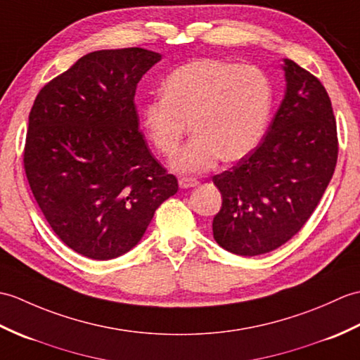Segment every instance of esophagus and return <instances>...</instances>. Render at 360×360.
<instances>
[{
    "label": "esophagus",
    "mask_w": 360,
    "mask_h": 360,
    "mask_svg": "<svg viewBox=\"0 0 360 360\" xmlns=\"http://www.w3.org/2000/svg\"><path fill=\"white\" fill-rule=\"evenodd\" d=\"M198 185V180L193 179V177H181L179 180V186L181 189H189V188H195Z\"/></svg>",
    "instance_id": "esophagus-1"
}]
</instances>
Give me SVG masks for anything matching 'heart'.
Wrapping results in <instances>:
<instances>
[{
	"mask_svg": "<svg viewBox=\"0 0 360 360\" xmlns=\"http://www.w3.org/2000/svg\"><path fill=\"white\" fill-rule=\"evenodd\" d=\"M273 87L265 72L200 58L171 72L163 97L141 109L143 126L158 153L172 155L188 129L193 137L172 158L179 174L210 171L223 157L236 162L257 146L266 129Z\"/></svg>",
	"mask_w": 360,
	"mask_h": 360,
	"instance_id": "heart-1",
	"label": "heart"
}]
</instances>
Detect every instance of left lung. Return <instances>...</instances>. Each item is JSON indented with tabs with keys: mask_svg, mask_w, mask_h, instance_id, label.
<instances>
[{
	"mask_svg": "<svg viewBox=\"0 0 360 360\" xmlns=\"http://www.w3.org/2000/svg\"><path fill=\"white\" fill-rule=\"evenodd\" d=\"M282 69L285 97L265 137L236 166L212 177L221 194L212 234L237 255L266 254L297 234L338 162L336 118L323 84L288 58Z\"/></svg>",
	"mask_w": 360,
	"mask_h": 360,
	"instance_id": "1",
	"label": "left lung"
}]
</instances>
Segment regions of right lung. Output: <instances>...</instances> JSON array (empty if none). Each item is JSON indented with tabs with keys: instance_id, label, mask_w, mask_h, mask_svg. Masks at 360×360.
<instances>
[{
	"instance_id": "1",
	"label": "right lung",
	"mask_w": 360,
	"mask_h": 360,
	"mask_svg": "<svg viewBox=\"0 0 360 360\" xmlns=\"http://www.w3.org/2000/svg\"><path fill=\"white\" fill-rule=\"evenodd\" d=\"M162 55L141 49L84 55L34 101L24 169L53 233L70 250L110 260L137 245L177 179L139 131L135 91Z\"/></svg>"
}]
</instances>
